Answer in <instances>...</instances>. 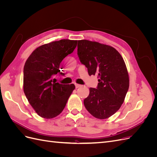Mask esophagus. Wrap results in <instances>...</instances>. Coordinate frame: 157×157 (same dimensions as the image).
Instances as JSON below:
<instances>
[{
  "mask_svg": "<svg viewBox=\"0 0 157 157\" xmlns=\"http://www.w3.org/2000/svg\"><path fill=\"white\" fill-rule=\"evenodd\" d=\"M75 84V87L76 88H79L80 86H81V85H80V84Z\"/></svg>",
  "mask_w": 157,
  "mask_h": 157,
  "instance_id": "obj_1",
  "label": "esophagus"
}]
</instances>
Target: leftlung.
<instances>
[{
    "label": "left lung",
    "mask_w": 157,
    "mask_h": 157,
    "mask_svg": "<svg viewBox=\"0 0 157 157\" xmlns=\"http://www.w3.org/2000/svg\"><path fill=\"white\" fill-rule=\"evenodd\" d=\"M77 54L89 75H98L97 88H90L84 105L92 116L105 119L114 115L124 101L129 76L124 59L115 48L88 40H78Z\"/></svg>",
    "instance_id": "8db88e82"
}]
</instances>
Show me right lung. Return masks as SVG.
<instances>
[{
	"instance_id": "add662e5",
	"label": "right lung",
	"mask_w": 157,
	"mask_h": 157,
	"mask_svg": "<svg viewBox=\"0 0 157 157\" xmlns=\"http://www.w3.org/2000/svg\"><path fill=\"white\" fill-rule=\"evenodd\" d=\"M77 40L62 39L38 47L27 58L23 69V91L30 105L42 118H52L63 111L73 84L56 82L61 74L60 63L72 53Z\"/></svg>"
}]
</instances>
